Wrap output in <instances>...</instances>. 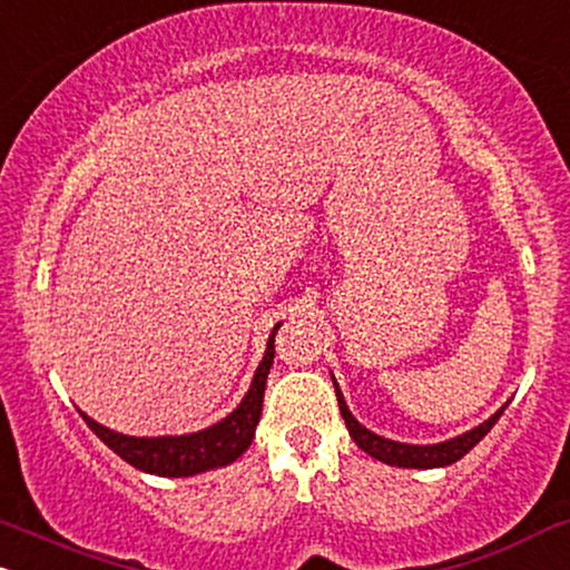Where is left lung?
<instances>
[{
	"instance_id": "obj_1",
	"label": "left lung",
	"mask_w": 570,
	"mask_h": 570,
	"mask_svg": "<svg viewBox=\"0 0 570 570\" xmlns=\"http://www.w3.org/2000/svg\"><path fill=\"white\" fill-rule=\"evenodd\" d=\"M334 390H337V401H340V411H342V420H345L347 430H351L353 441L358 443V449L366 451L368 456L380 459V462L393 464V468H416V470H430V468H445V464H454L456 459H462L472 445H478L485 438V433L497 424L499 416H502L504 409H499L497 414L491 416L489 422H483L481 428L470 430V433L451 438L445 443H435V445H409V443H395L387 441V438L374 435L372 430H366L363 424H358V420L347 411L345 406V397H342L337 382H334Z\"/></svg>"
}]
</instances>
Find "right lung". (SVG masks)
Returning <instances> with one entry per match:
<instances>
[{
	"mask_svg": "<svg viewBox=\"0 0 570 570\" xmlns=\"http://www.w3.org/2000/svg\"><path fill=\"white\" fill-rule=\"evenodd\" d=\"M278 326L273 328L271 340H267L265 358L259 363L255 382H252L249 393H246L242 406L233 411L230 416H225L223 422L212 424L209 430H202V433H194V435L129 438L102 428V424L89 420L87 414L81 416H85L89 430H92V433L114 451V454H119L125 462H129L137 470L150 472V475L185 478V475H196V472L223 468V464L236 462V459L249 449L252 438H255L259 414H263L265 380L273 366V355H276Z\"/></svg>",
	"mask_w": 570,
	"mask_h": 570,
	"instance_id": "1",
	"label": "right lung"
}]
</instances>
